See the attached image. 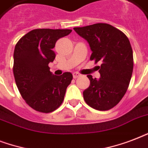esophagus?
Segmentation results:
<instances>
[{"instance_id": "34e87169", "label": "esophagus", "mask_w": 148, "mask_h": 148, "mask_svg": "<svg viewBox=\"0 0 148 148\" xmlns=\"http://www.w3.org/2000/svg\"><path fill=\"white\" fill-rule=\"evenodd\" d=\"M81 76V74L77 73V72H74L73 73V77H74V78H77Z\"/></svg>"}]
</instances>
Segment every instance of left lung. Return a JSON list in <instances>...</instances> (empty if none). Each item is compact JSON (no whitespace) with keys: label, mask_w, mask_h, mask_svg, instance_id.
<instances>
[{"label":"left lung","mask_w":148,"mask_h":148,"mask_svg":"<svg viewBox=\"0 0 148 148\" xmlns=\"http://www.w3.org/2000/svg\"><path fill=\"white\" fill-rule=\"evenodd\" d=\"M74 30L90 45V60L101 63L97 67L100 79L88 75L90 86L84 90V99L94 109L110 110L124 97L130 84L134 67L131 43L121 31L104 23Z\"/></svg>","instance_id":"obj_1"}]
</instances>
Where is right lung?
<instances>
[{
    "mask_svg": "<svg viewBox=\"0 0 148 148\" xmlns=\"http://www.w3.org/2000/svg\"><path fill=\"white\" fill-rule=\"evenodd\" d=\"M71 31L34 29L23 36L15 46L13 67L15 82L22 97L34 110L51 113L64 101L73 75L70 72L53 75L48 64L55 58L53 48L57 40Z\"/></svg>",
    "mask_w": 148,
    "mask_h": 148,
    "instance_id": "add662e5",
    "label": "right lung"
}]
</instances>
